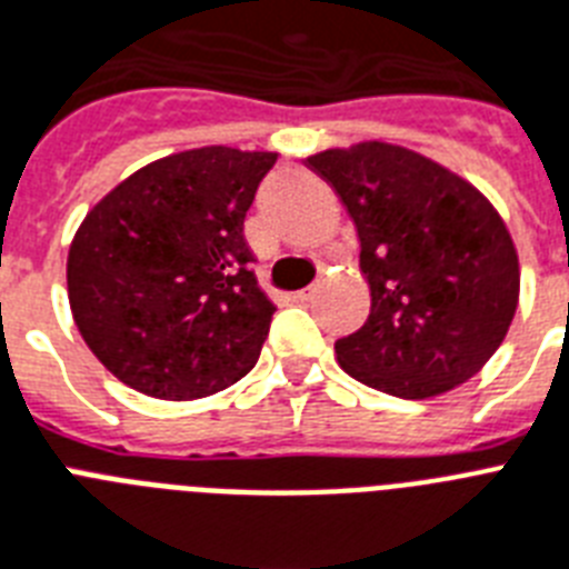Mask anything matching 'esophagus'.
I'll return each instance as SVG.
<instances>
[{
	"instance_id": "34e87169",
	"label": "esophagus",
	"mask_w": 569,
	"mask_h": 569,
	"mask_svg": "<svg viewBox=\"0 0 569 569\" xmlns=\"http://www.w3.org/2000/svg\"><path fill=\"white\" fill-rule=\"evenodd\" d=\"M311 290H296V293H290V302H296V305H305L308 302V299H311Z\"/></svg>"
}]
</instances>
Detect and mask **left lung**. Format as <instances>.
<instances>
[{"instance_id":"obj_1","label":"left lung","mask_w":569,"mask_h":569,"mask_svg":"<svg viewBox=\"0 0 569 569\" xmlns=\"http://www.w3.org/2000/svg\"><path fill=\"white\" fill-rule=\"evenodd\" d=\"M337 191L360 241L372 308L335 342L337 363L396 398H436L480 372L518 311L520 261L480 189L389 142L305 159Z\"/></svg>"}]
</instances>
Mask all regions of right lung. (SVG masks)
I'll list each match as a JSON object with an SVG mask.
<instances>
[{"label": "right lung", "instance_id": "obj_1", "mask_svg": "<svg viewBox=\"0 0 569 569\" xmlns=\"http://www.w3.org/2000/svg\"><path fill=\"white\" fill-rule=\"evenodd\" d=\"M273 150H180L139 168L78 227L66 258L83 342L121 383L194 401L256 366L273 302L250 270L243 218Z\"/></svg>", "mask_w": 569, "mask_h": 569}]
</instances>
